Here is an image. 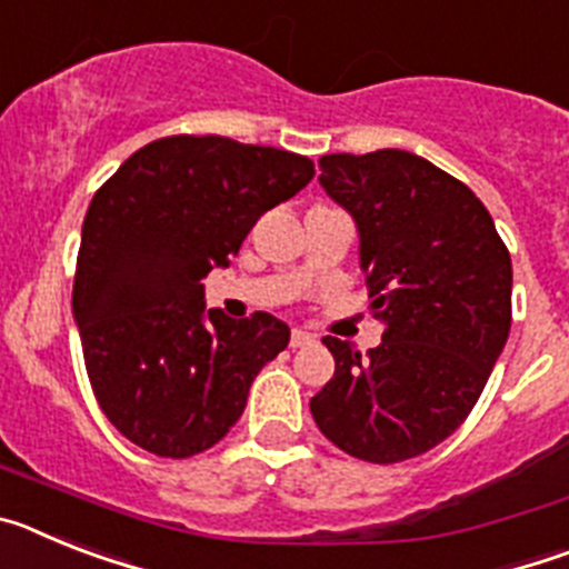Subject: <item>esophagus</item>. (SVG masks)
<instances>
[{
	"label": "esophagus",
	"mask_w": 569,
	"mask_h": 569,
	"mask_svg": "<svg viewBox=\"0 0 569 569\" xmlns=\"http://www.w3.org/2000/svg\"><path fill=\"white\" fill-rule=\"evenodd\" d=\"M310 345H316V336L308 333V330L296 328L293 333H290V347H310Z\"/></svg>",
	"instance_id": "1"
}]
</instances>
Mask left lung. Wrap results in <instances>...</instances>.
I'll list each match as a JSON object with an SVG mask.
<instances>
[{"label":"left lung","instance_id":"obj_1","mask_svg":"<svg viewBox=\"0 0 569 569\" xmlns=\"http://www.w3.org/2000/svg\"><path fill=\"white\" fill-rule=\"evenodd\" d=\"M319 184L353 216L370 313L365 356L325 336L336 373L310 399L339 450L396 465L433 450L479 401L510 336L512 264L467 184L421 156L328 153Z\"/></svg>","mask_w":569,"mask_h":569}]
</instances>
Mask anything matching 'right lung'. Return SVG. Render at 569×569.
Segmentation results:
<instances>
[{"instance_id":"add662e5","label":"right lung","mask_w":569,"mask_h":569,"mask_svg":"<svg viewBox=\"0 0 569 569\" xmlns=\"http://www.w3.org/2000/svg\"><path fill=\"white\" fill-rule=\"evenodd\" d=\"M308 156L228 136H168L97 190L82 224L73 321L110 425L164 459L228 436L250 385L288 347L270 313L204 308L202 279L228 268L261 213L313 179Z\"/></svg>"}]
</instances>
